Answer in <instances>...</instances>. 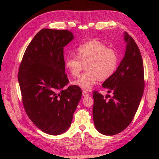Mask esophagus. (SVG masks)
<instances>
[{
	"label": "esophagus",
	"mask_w": 159,
	"mask_h": 159,
	"mask_svg": "<svg viewBox=\"0 0 159 159\" xmlns=\"http://www.w3.org/2000/svg\"><path fill=\"white\" fill-rule=\"evenodd\" d=\"M89 96V93H87V92H85V91H83V96L87 97V96Z\"/></svg>",
	"instance_id": "34e87169"
}]
</instances>
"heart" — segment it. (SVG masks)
Listing matches in <instances>:
<instances>
[{"instance_id":"obj_1","label":"heart","mask_w":159,"mask_h":159,"mask_svg":"<svg viewBox=\"0 0 159 159\" xmlns=\"http://www.w3.org/2000/svg\"><path fill=\"white\" fill-rule=\"evenodd\" d=\"M118 63L117 52L96 40L79 46L76 56L68 55L65 58V66L74 77L79 76L86 66L87 72L72 82L74 85L85 91H89L98 79L105 80L112 76Z\"/></svg>"}]
</instances>
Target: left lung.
Here are the masks:
<instances>
[{
  "label": "left lung",
  "instance_id": "8db88e82",
  "mask_svg": "<svg viewBox=\"0 0 159 159\" xmlns=\"http://www.w3.org/2000/svg\"><path fill=\"white\" fill-rule=\"evenodd\" d=\"M126 51L116 72L104 80L102 87L112 92L109 100L93 92V117L97 130L104 135H114L124 130L133 120L144 89L143 60L137 43L124 33Z\"/></svg>",
  "mask_w": 159,
  "mask_h": 159
}]
</instances>
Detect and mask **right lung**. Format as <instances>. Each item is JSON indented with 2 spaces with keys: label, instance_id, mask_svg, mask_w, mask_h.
<instances>
[{
  "label": "right lung",
  "instance_id": "obj_1",
  "mask_svg": "<svg viewBox=\"0 0 159 159\" xmlns=\"http://www.w3.org/2000/svg\"><path fill=\"white\" fill-rule=\"evenodd\" d=\"M74 38L67 30L42 29L26 48L19 67L18 82L26 113L39 129L52 135L67 130L81 98L79 87L63 89L69 82L63 47Z\"/></svg>",
  "mask_w": 159,
  "mask_h": 159
}]
</instances>
